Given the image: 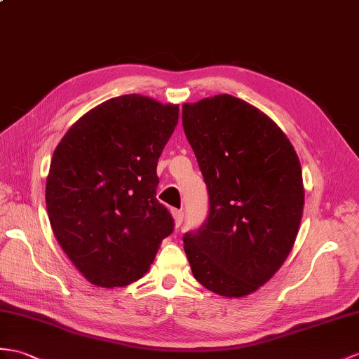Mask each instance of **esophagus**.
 Here are the masks:
<instances>
[{
    "mask_svg": "<svg viewBox=\"0 0 359 359\" xmlns=\"http://www.w3.org/2000/svg\"><path fill=\"white\" fill-rule=\"evenodd\" d=\"M172 217H174V222H176V226L179 228L182 222H183V211L182 210H172Z\"/></svg>",
    "mask_w": 359,
    "mask_h": 359,
    "instance_id": "obj_1",
    "label": "esophagus"
}]
</instances>
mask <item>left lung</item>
Returning a JSON list of instances; mask_svg holds the SVG:
<instances>
[{
    "mask_svg": "<svg viewBox=\"0 0 359 359\" xmlns=\"http://www.w3.org/2000/svg\"><path fill=\"white\" fill-rule=\"evenodd\" d=\"M182 123L210 196L206 220L183 236L191 271L219 295L252 294L281 268L298 234V156L277 123L231 95L185 104Z\"/></svg>",
    "mask_w": 359,
    "mask_h": 359,
    "instance_id": "left-lung-1",
    "label": "left lung"
}]
</instances>
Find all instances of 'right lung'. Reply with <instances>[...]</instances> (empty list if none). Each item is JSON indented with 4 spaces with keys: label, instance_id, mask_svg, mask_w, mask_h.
I'll return each mask as SVG.
<instances>
[{
    "label": "right lung",
    "instance_id": "right-lung-1",
    "mask_svg": "<svg viewBox=\"0 0 359 359\" xmlns=\"http://www.w3.org/2000/svg\"><path fill=\"white\" fill-rule=\"evenodd\" d=\"M177 121V105L123 95L86 113L57 144L46 183L48 219L91 285L137 281L172 232L156 198V168Z\"/></svg>",
    "mask_w": 359,
    "mask_h": 359
}]
</instances>
